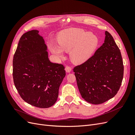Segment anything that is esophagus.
<instances>
[{"instance_id": "34e87169", "label": "esophagus", "mask_w": 135, "mask_h": 135, "mask_svg": "<svg viewBox=\"0 0 135 135\" xmlns=\"http://www.w3.org/2000/svg\"><path fill=\"white\" fill-rule=\"evenodd\" d=\"M65 70H66L67 73H70L71 71V68L70 66H67L66 67V69H65Z\"/></svg>"}]
</instances>
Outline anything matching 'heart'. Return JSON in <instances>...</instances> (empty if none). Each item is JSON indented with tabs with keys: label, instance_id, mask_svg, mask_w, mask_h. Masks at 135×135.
I'll list each match as a JSON object with an SVG mask.
<instances>
[{
	"label": "heart",
	"instance_id": "obj_1",
	"mask_svg": "<svg viewBox=\"0 0 135 135\" xmlns=\"http://www.w3.org/2000/svg\"><path fill=\"white\" fill-rule=\"evenodd\" d=\"M57 45L49 44L53 54L62 57L63 51L70 52L72 62L82 64L90 59L99 45L97 36L79 28H70L61 31L57 37Z\"/></svg>",
	"mask_w": 135,
	"mask_h": 135
}]
</instances>
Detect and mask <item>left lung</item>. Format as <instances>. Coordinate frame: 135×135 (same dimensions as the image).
I'll return each mask as SVG.
<instances>
[{"label": "left lung", "instance_id": "left-lung-1", "mask_svg": "<svg viewBox=\"0 0 135 135\" xmlns=\"http://www.w3.org/2000/svg\"><path fill=\"white\" fill-rule=\"evenodd\" d=\"M80 95L92 104H101L117 93L123 78L120 50L112 35L105 31L103 44L86 62L73 69Z\"/></svg>", "mask_w": 135, "mask_h": 135}]
</instances>
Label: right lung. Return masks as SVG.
I'll return each mask as SVG.
<instances>
[{
  "instance_id": "1",
  "label": "right lung",
  "mask_w": 135,
  "mask_h": 135,
  "mask_svg": "<svg viewBox=\"0 0 135 135\" xmlns=\"http://www.w3.org/2000/svg\"><path fill=\"white\" fill-rule=\"evenodd\" d=\"M38 33L32 30L20 38L13 59V78L24 101L35 107L48 108L57 100L66 73L63 65L49 60L47 47Z\"/></svg>"
}]
</instances>
